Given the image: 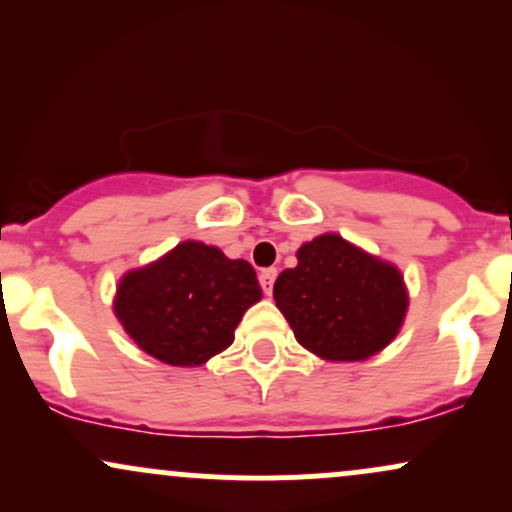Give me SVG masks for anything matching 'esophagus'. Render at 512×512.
<instances>
[{"label": "esophagus", "mask_w": 512, "mask_h": 512, "mask_svg": "<svg viewBox=\"0 0 512 512\" xmlns=\"http://www.w3.org/2000/svg\"><path fill=\"white\" fill-rule=\"evenodd\" d=\"M274 279H276V269L274 267L262 269V272H260V284H262V289H264V293H267V296H272Z\"/></svg>", "instance_id": "34e87169"}]
</instances>
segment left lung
Returning a JSON list of instances; mask_svg holds the SVG:
<instances>
[{
  "label": "left lung",
  "instance_id": "obj_1",
  "mask_svg": "<svg viewBox=\"0 0 512 512\" xmlns=\"http://www.w3.org/2000/svg\"><path fill=\"white\" fill-rule=\"evenodd\" d=\"M276 276L274 301L296 342L322 361H366L397 337L409 310L404 276L339 233H322Z\"/></svg>",
  "mask_w": 512,
  "mask_h": 512
}]
</instances>
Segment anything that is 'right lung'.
Returning <instances> with one entry per match:
<instances>
[{
	"label": "right lung",
	"mask_w": 512,
	"mask_h": 512,
	"mask_svg": "<svg viewBox=\"0 0 512 512\" xmlns=\"http://www.w3.org/2000/svg\"><path fill=\"white\" fill-rule=\"evenodd\" d=\"M257 301L262 289L250 262L231 260L216 245L182 240L122 276L113 310L144 354L197 368L233 344L238 322Z\"/></svg>",
	"instance_id": "obj_1"
}]
</instances>
